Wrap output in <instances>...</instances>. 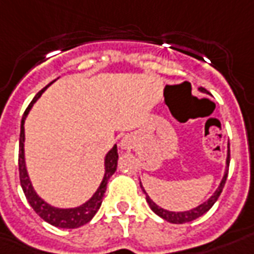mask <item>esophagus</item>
I'll list each match as a JSON object with an SVG mask.
<instances>
[{"label": "esophagus", "instance_id": "34e87169", "mask_svg": "<svg viewBox=\"0 0 254 254\" xmlns=\"http://www.w3.org/2000/svg\"><path fill=\"white\" fill-rule=\"evenodd\" d=\"M120 146L122 150L133 149V143H132V140H130V139H127V137H124V139L121 140Z\"/></svg>", "mask_w": 254, "mask_h": 254}]
</instances>
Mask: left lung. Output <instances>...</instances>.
Wrapping results in <instances>:
<instances>
[{
  "mask_svg": "<svg viewBox=\"0 0 254 254\" xmlns=\"http://www.w3.org/2000/svg\"><path fill=\"white\" fill-rule=\"evenodd\" d=\"M200 91H203V93H207V90L204 87H200ZM228 167H229V150H228V157H227V170H225V175L222 178L221 184L218 186V189L215 190L213 196L210 197V199L204 201L203 204H200L196 208H193V210H189V211H182V213H174V211H168V210H164L161 207H158L153 201V200L150 199L149 196H147V193L144 192V189H143V192L146 193V200H147V203H149L150 208L157 214V215H160L161 218H164L165 221L172 222V224H185V222H190L193 220H196V218H199L200 215H203L204 213H207L211 207L214 206V203L218 200L220 197V194H221L222 189H224V185H225V181H227V177H228ZM141 186V184H140Z\"/></svg>",
  "mask_w": 254,
  "mask_h": 254,
  "instance_id": "obj_1",
  "label": "left lung"
}]
</instances>
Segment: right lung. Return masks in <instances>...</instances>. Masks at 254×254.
Instances as JSON below:
<instances>
[{"mask_svg": "<svg viewBox=\"0 0 254 254\" xmlns=\"http://www.w3.org/2000/svg\"><path fill=\"white\" fill-rule=\"evenodd\" d=\"M48 86H46L43 90H40L36 94V97L33 98L32 103L26 108L23 118H22L20 137H19V179H20V186L23 189V193H25L29 204L32 206L33 210L39 214L44 221H47L48 224H51L54 227H58V228H77V227H82V225L90 221L91 218L94 217V214L98 211L100 206H101L105 189H107V184H108V179L117 171L118 151H117V146H114L113 149L108 151V154L105 156V174L104 178H103V182H101V185L97 189V192L93 194V197L90 200H87L84 204L75 207V208H55V207L47 204L43 199H40L36 194V192H34L32 182H30L29 175H27V171H26L25 153H23V141H25V127L23 125H25V118L27 117V114L30 111L33 104L37 101V98L40 97L41 93L46 90Z\"/></svg>", "mask_w": 254, "mask_h": 254, "instance_id": "1", "label": "right lung"}]
</instances>
